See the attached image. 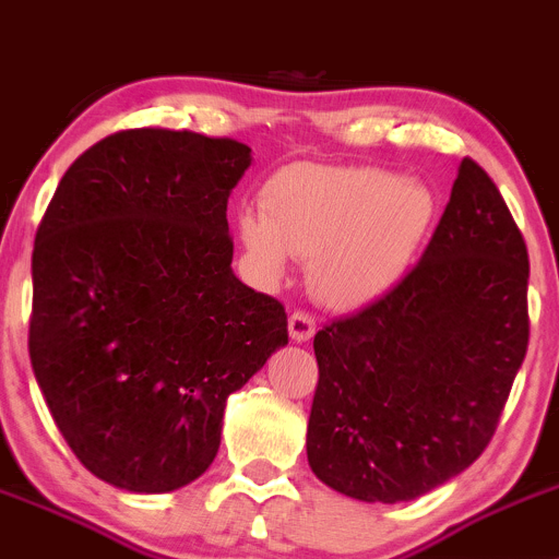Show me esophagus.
<instances>
[{
  "mask_svg": "<svg viewBox=\"0 0 559 559\" xmlns=\"http://www.w3.org/2000/svg\"><path fill=\"white\" fill-rule=\"evenodd\" d=\"M317 333V319L311 317V313L306 311H295L289 317V335L292 341H297V344H302V341H308L311 335Z\"/></svg>",
  "mask_w": 559,
  "mask_h": 559,
  "instance_id": "1",
  "label": "esophagus"
}]
</instances>
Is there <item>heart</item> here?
I'll list each match as a JSON object with an SVG mask.
<instances>
[{
    "label": "heart",
    "instance_id": "obj_1",
    "mask_svg": "<svg viewBox=\"0 0 559 559\" xmlns=\"http://www.w3.org/2000/svg\"><path fill=\"white\" fill-rule=\"evenodd\" d=\"M437 218L424 182L373 166H292L264 186L262 213L240 215L253 262L281 275L311 257V284L333 306H360L404 275Z\"/></svg>",
    "mask_w": 559,
    "mask_h": 559
}]
</instances>
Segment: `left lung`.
<instances>
[{
    "mask_svg": "<svg viewBox=\"0 0 559 559\" xmlns=\"http://www.w3.org/2000/svg\"><path fill=\"white\" fill-rule=\"evenodd\" d=\"M530 259L491 177L464 158L424 257L313 335L308 464L362 502H406L495 437L530 341Z\"/></svg>",
    "mask_w": 559,
    "mask_h": 559,
    "instance_id": "8db88e82",
    "label": "left lung"
}]
</instances>
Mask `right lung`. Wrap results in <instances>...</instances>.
<instances>
[{
  "mask_svg": "<svg viewBox=\"0 0 559 559\" xmlns=\"http://www.w3.org/2000/svg\"><path fill=\"white\" fill-rule=\"evenodd\" d=\"M251 147L133 128L73 160L37 226L29 360L53 424L106 484L164 495L221 445L226 399L286 311L231 273L226 202Z\"/></svg>",
  "mask_w": 559,
  "mask_h": 559,
  "instance_id": "1",
  "label": "right lung"
}]
</instances>
